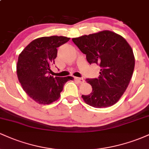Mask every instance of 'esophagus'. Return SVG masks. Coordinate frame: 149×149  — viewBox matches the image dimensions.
Instances as JSON below:
<instances>
[{"label": "esophagus", "mask_w": 149, "mask_h": 149, "mask_svg": "<svg viewBox=\"0 0 149 149\" xmlns=\"http://www.w3.org/2000/svg\"><path fill=\"white\" fill-rule=\"evenodd\" d=\"M75 80H76V81H78V83H84V79L82 78H78V77H75Z\"/></svg>", "instance_id": "obj_1"}]
</instances>
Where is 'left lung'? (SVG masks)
I'll return each instance as SVG.
<instances>
[{
    "mask_svg": "<svg viewBox=\"0 0 149 149\" xmlns=\"http://www.w3.org/2000/svg\"><path fill=\"white\" fill-rule=\"evenodd\" d=\"M90 64H99L97 78L86 79L92 91L82 95L86 104L95 108L114 105L127 89L134 68V56L127 40L109 30L72 38Z\"/></svg>",
    "mask_w": 149,
    "mask_h": 149,
    "instance_id": "obj_1",
    "label": "left lung"
}]
</instances>
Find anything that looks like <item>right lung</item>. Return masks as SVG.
I'll return each instance as SVG.
<instances>
[{
  "instance_id": "obj_1",
  "label": "right lung",
  "mask_w": 149,
  "mask_h": 149,
  "mask_svg": "<svg viewBox=\"0 0 149 149\" xmlns=\"http://www.w3.org/2000/svg\"><path fill=\"white\" fill-rule=\"evenodd\" d=\"M70 38L53 36L35 39L20 53L17 64L18 80L26 93L39 104H49L61 96L70 77L49 76L57 57V47Z\"/></svg>"
}]
</instances>
